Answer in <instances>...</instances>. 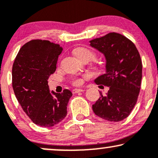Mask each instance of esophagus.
I'll return each instance as SVG.
<instances>
[{
    "mask_svg": "<svg viewBox=\"0 0 158 158\" xmlns=\"http://www.w3.org/2000/svg\"><path fill=\"white\" fill-rule=\"evenodd\" d=\"M82 91H84V90L83 89H73V90H72V93H73V94H75L79 93V92H82Z\"/></svg>",
    "mask_w": 158,
    "mask_h": 158,
    "instance_id": "34e87169",
    "label": "esophagus"
}]
</instances>
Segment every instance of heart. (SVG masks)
Masks as SVG:
<instances>
[{
	"instance_id": "1",
	"label": "heart",
	"mask_w": 158,
	"mask_h": 158,
	"mask_svg": "<svg viewBox=\"0 0 158 158\" xmlns=\"http://www.w3.org/2000/svg\"><path fill=\"white\" fill-rule=\"evenodd\" d=\"M74 55L76 56V57L79 60H82L85 59H94V53L91 50H90L89 49L86 48H78L74 50ZM85 77H87V76H85ZM83 82V79L82 78H77L73 81V83L74 85H81Z\"/></svg>"
}]
</instances>
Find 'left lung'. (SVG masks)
Returning a JSON list of instances; mask_svg holds the SVG:
<instances>
[{"mask_svg": "<svg viewBox=\"0 0 158 158\" xmlns=\"http://www.w3.org/2000/svg\"><path fill=\"white\" fill-rule=\"evenodd\" d=\"M89 42L106 59V73L94 81L109 87L106 95L99 93L92 106L94 114L109 122L122 121L131 112L140 90L143 65L138 50L131 41L116 32Z\"/></svg>", "mask_w": 158, "mask_h": 158, "instance_id": "obj_1", "label": "left lung"}]
</instances>
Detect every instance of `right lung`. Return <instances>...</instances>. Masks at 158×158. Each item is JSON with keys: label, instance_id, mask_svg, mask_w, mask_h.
Masks as SVG:
<instances>
[{"label": "right lung", "instance_id": "obj_1", "mask_svg": "<svg viewBox=\"0 0 158 158\" xmlns=\"http://www.w3.org/2000/svg\"><path fill=\"white\" fill-rule=\"evenodd\" d=\"M62 48L46 40H32L20 49L12 70V88L23 111L35 124L52 127L67 115L70 90L50 92L48 78L56 71Z\"/></svg>", "mask_w": 158, "mask_h": 158}]
</instances>
